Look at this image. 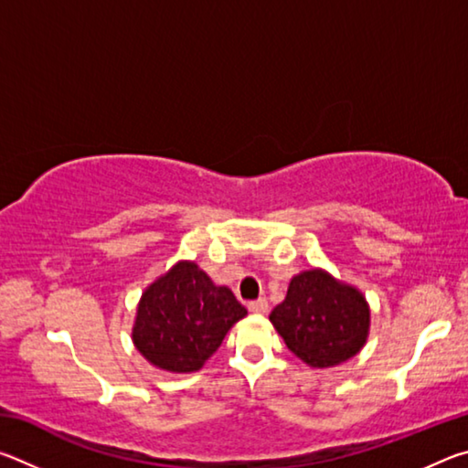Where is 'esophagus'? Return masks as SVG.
I'll use <instances>...</instances> for the list:
<instances>
[{
  "instance_id": "1",
  "label": "esophagus",
  "mask_w": 468,
  "mask_h": 468,
  "mask_svg": "<svg viewBox=\"0 0 468 468\" xmlns=\"http://www.w3.org/2000/svg\"><path fill=\"white\" fill-rule=\"evenodd\" d=\"M248 310L251 314H266L268 312V301L264 297H260L256 301H250L248 303Z\"/></svg>"
}]
</instances>
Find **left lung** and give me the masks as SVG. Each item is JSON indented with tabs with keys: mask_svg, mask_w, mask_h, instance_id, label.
<instances>
[{
	"mask_svg": "<svg viewBox=\"0 0 468 468\" xmlns=\"http://www.w3.org/2000/svg\"><path fill=\"white\" fill-rule=\"evenodd\" d=\"M271 322L307 366L330 367L355 357L366 345L369 305L359 289L314 268L292 276Z\"/></svg>",
	"mask_w": 468,
	"mask_h": 468,
	"instance_id": "1",
	"label": "left lung"
}]
</instances>
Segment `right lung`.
Instances as JSON below:
<instances>
[{
  "instance_id": "1",
  "label": "right lung",
  "mask_w": 468,
  "mask_h": 468,
  "mask_svg": "<svg viewBox=\"0 0 468 468\" xmlns=\"http://www.w3.org/2000/svg\"><path fill=\"white\" fill-rule=\"evenodd\" d=\"M248 310L196 262H177L142 292L132 338L165 371H197Z\"/></svg>"
}]
</instances>
